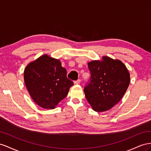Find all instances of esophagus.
I'll return each mask as SVG.
<instances>
[{"label":"esophagus","instance_id":"34e87169","mask_svg":"<svg viewBox=\"0 0 151 151\" xmlns=\"http://www.w3.org/2000/svg\"><path fill=\"white\" fill-rule=\"evenodd\" d=\"M80 81H81V80L80 79H78L77 80H76V81H74V83L75 84H79L80 83Z\"/></svg>","mask_w":151,"mask_h":151}]
</instances>
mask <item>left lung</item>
Returning a JSON list of instances; mask_svg holds the SVG:
<instances>
[{"mask_svg": "<svg viewBox=\"0 0 151 151\" xmlns=\"http://www.w3.org/2000/svg\"><path fill=\"white\" fill-rule=\"evenodd\" d=\"M90 78L84 87L86 99L97 112L109 110L122 99L130 83V73L119 60L104 56L88 63Z\"/></svg>", "mask_w": 151, "mask_h": 151, "instance_id": "8db88e82", "label": "left lung"}]
</instances>
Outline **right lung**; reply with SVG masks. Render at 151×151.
Wrapping results in <instances>:
<instances>
[{
    "label": "right lung",
    "mask_w": 151,
    "mask_h": 151,
    "mask_svg": "<svg viewBox=\"0 0 151 151\" xmlns=\"http://www.w3.org/2000/svg\"><path fill=\"white\" fill-rule=\"evenodd\" d=\"M24 83L32 99L45 109H54L65 98L73 82L58 59L42 55L24 72Z\"/></svg>",
    "instance_id": "1"
}]
</instances>
